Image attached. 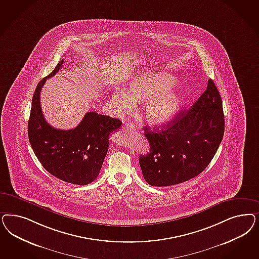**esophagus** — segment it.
I'll use <instances>...</instances> for the list:
<instances>
[{"instance_id": "34e87169", "label": "esophagus", "mask_w": 259, "mask_h": 259, "mask_svg": "<svg viewBox=\"0 0 259 259\" xmlns=\"http://www.w3.org/2000/svg\"><path fill=\"white\" fill-rule=\"evenodd\" d=\"M135 130V126H134L133 124H130V123H127V124H125V131H134Z\"/></svg>"}]
</instances>
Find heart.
Returning a JSON list of instances; mask_svg holds the SVG:
<instances>
[{
	"label": "heart",
	"mask_w": 259,
	"mask_h": 259,
	"mask_svg": "<svg viewBox=\"0 0 259 259\" xmlns=\"http://www.w3.org/2000/svg\"><path fill=\"white\" fill-rule=\"evenodd\" d=\"M174 76L146 72L134 77L126 92L116 91L111 97L112 108L118 115L133 111L134 103H142L141 115L149 125L167 124L181 108L183 97L175 89Z\"/></svg>",
	"instance_id": "b5f03b06"
}]
</instances>
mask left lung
<instances>
[{
	"instance_id": "1",
	"label": "left lung",
	"mask_w": 259,
	"mask_h": 259,
	"mask_svg": "<svg viewBox=\"0 0 259 259\" xmlns=\"http://www.w3.org/2000/svg\"><path fill=\"white\" fill-rule=\"evenodd\" d=\"M225 130L222 100L211 79L191 109L178 113L167 125L144 126L150 151L139 164L147 183L167 187L200 175L217 153Z\"/></svg>"
}]
</instances>
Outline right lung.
<instances>
[{"label":"right lung","instance_id":"right-lung-1","mask_svg":"<svg viewBox=\"0 0 259 259\" xmlns=\"http://www.w3.org/2000/svg\"><path fill=\"white\" fill-rule=\"evenodd\" d=\"M61 60L50 75L38 83L28 120V139L36 157L50 175L75 185H88L99 176L109 150V135L122 125L111 117L89 111L71 130L55 128L42 115L40 93L47 79L55 75Z\"/></svg>","mask_w":259,"mask_h":259}]
</instances>
